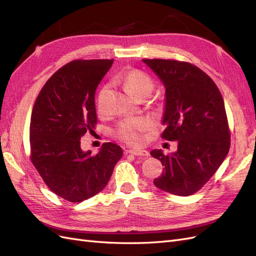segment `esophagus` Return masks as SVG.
Masks as SVG:
<instances>
[{
	"label": "esophagus",
	"mask_w": 256,
	"mask_h": 256,
	"mask_svg": "<svg viewBox=\"0 0 256 256\" xmlns=\"http://www.w3.org/2000/svg\"><path fill=\"white\" fill-rule=\"evenodd\" d=\"M129 152L134 154V156H142V157H147L150 154V152L145 150H130Z\"/></svg>",
	"instance_id": "34e87169"
}]
</instances>
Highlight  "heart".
<instances>
[{"mask_svg": "<svg viewBox=\"0 0 256 256\" xmlns=\"http://www.w3.org/2000/svg\"><path fill=\"white\" fill-rule=\"evenodd\" d=\"M116 81L122 83L124 88L136 98L150 96L154 88V81L148 74L140 70H127L116 76ZM110 96V86L104 85L100 90L97 98V111L99 114H106L108 111V99ZM152 125L150 120L145 118H129L122 120L118 127V134L129 144H140L143 141L142 132Z\"/></svg>", "mask_w": 256, "mask_h": 256, "instance_id": "b5f03b06", "label": "heart"}]
</instances>
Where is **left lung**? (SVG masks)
Returning a JSON list of instances; mask_svg holds the SVG:
<instances>
[{
	"mask_svg": "<svg viewBox=\"0 0 256 256\" xmlns=\"http://www.w3.org/2000/svg\"><path fill=\"white\" fill-rule=\"evenodd\" d=\"M166 88L162 138L177 150H152L164 172L154 180L162 191L188 196L210 180L230 150V130L219 88L196 66L172 60H143Z\"/></svg>",
	"mask_w": 256,
	"mask_h": 256,
	"instance_id": "1",
	"label": "left lung"
}]
</instances>
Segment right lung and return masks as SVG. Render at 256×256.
I'll return each instance as SVG.
<instances>
[{"instance_id":"add662e5","label":"right lung","mask_w":256,"mask_h":256,"mask_svg":"<svg viewBox=\"0 0 256 256\" xmlns=\"http://www.w3.org/2000/svg\"><path fill=\"white\" fill-rule=\"evenodd\" d=\"M113 60H76L46 82L30 124V160L49 189L79 203L96 196L122 157L118 144L104 143L98 154L81 148V138L97 122L95 92Z\"/></svg>"}]
</instances>
